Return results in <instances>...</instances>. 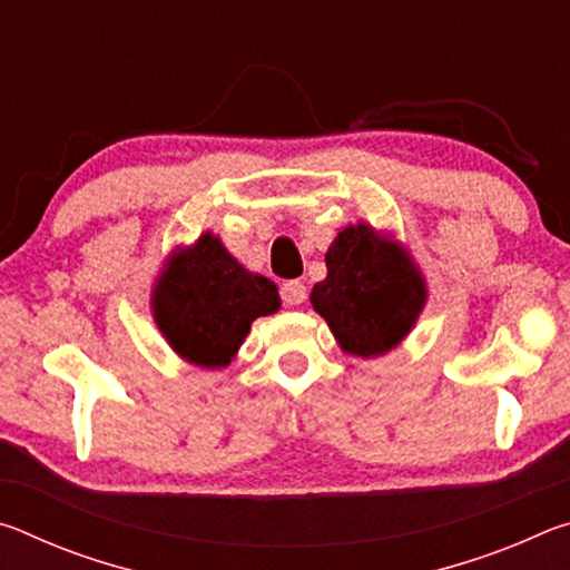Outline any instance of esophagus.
Instances as JSON below:
<instances>
[{
  "label": "esophagus",
  "mask_w": 570,
  "mask_h": 570,
  "mask_svg": "<svg viewBox=\"0 0 570 570\" xmlns=\"http://www.w3.org/2000/svg\"><path fill=\"white\" fill-rule=\"evenodd\" d=\"M282 302L288 306L304 304L306 302V284L298 282V278H294V282H284L282 284Z\"/></svg>",
  "instance_id": "obj_1"
}]
</instances>
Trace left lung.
Segmentation results:
<instances>
[{
    "mask_svg": "<svg viewBox=\"0 0 570 570\" xmlns=\"http://www.w3.org/2000/svg\"><path fill=\"white\" fill-rule=\"evenodd\" d=\"M312 304L344 352L374 356L407 336L424 304V282L397 244L360 224L326 250V278L314 286Z\"/></svg>",
    "mask_w": 570,
    "mask_h": 570,
    "instance_id": "8db88e82",
    "label": "left lung"
}]
</instances>
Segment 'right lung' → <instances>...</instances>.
Here are the masks:
<instances>
[{"instance_id": "right-lung-1", "label": "right lung", "mask_w": 570, "mask_h": 570, "mask_svg": "<svg viewBox=\"0 0 570 570\" xmlns=\"http://www.w3.org/2000/svg\"><path fill=\"white\" fill-rule=\"evenodd\" d=\"M276 286L248 274L210 234L173 258L156 286L153 312L173 350L190 364L226 366L256 316L278 308Z\"/></svg>"}]
</instances>
